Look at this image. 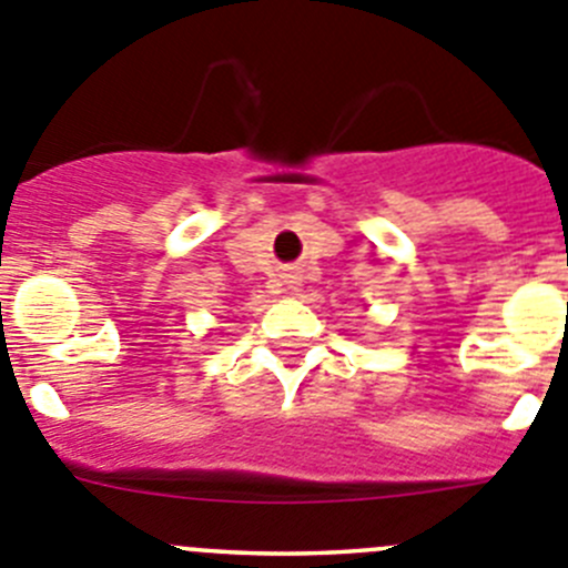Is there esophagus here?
I'll list each match as a JSON object with an SVG mask.
<instances>
[{"label":"esophagus","instance_id":"1","mask_svg":"<svg viewBox=\"0 0 568 568\" xmlns=\"http://www.w3.org/2000/svg\"><path fill=\"white\" fill-rule=\"evenodd\" d=\"M294 283H296V280H291V288H294Z\"/></svg>","mask_w":568,"mask_h":568}]
</instances>
